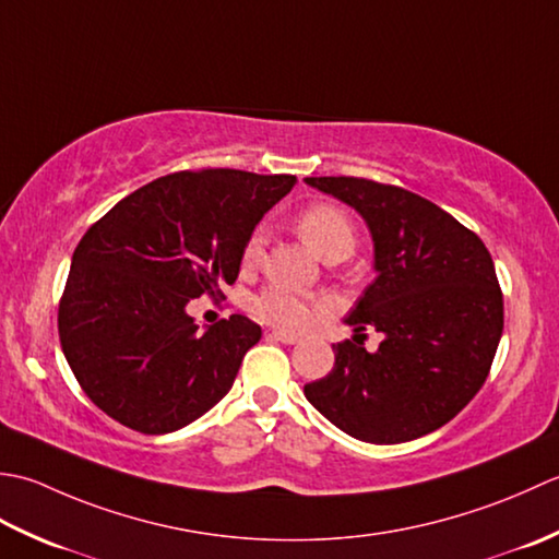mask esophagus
<instances>
[{
  "label": "esophagus",
  "instance_id": "34e87169",
  "mask_svg": "<svg viewBox=\"0 0 559 559\" xmlns=\"http://www.w3.org/2000/svg\"><path fill=\"white\" fill-rule=\"evenodd\" d=\"M270 337H272V340H277V343H284V345H294V343H299V335L287 333V330H272Z\"/></svg>",
  "mask_w": 559,
  "mask_h": 559
}]
</instances>
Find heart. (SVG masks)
<instances>
[{
	"label": "heart",
	"mask_w": 559,
	"mask_h": 559,
	"mask_svg": "<svg viewBox=\"0 0 559 559\" xmlns=\"http://www.w3.org/2000/svg\"><path fill=\"white\" fill-rule=\"evenodd\" d=\"M296 231L304 238L313 253L323 260H343L357 246V231L349 216L335 207V204H311L299 216H296ZM265 255V229H255L246 238L241 263L243 267H258ZM253 311L260 321L299 330L311 323L313 304L301 299L284 287H267L255 296Z\"/></svg>",
	"instance_id": "1"
}]
</instances>
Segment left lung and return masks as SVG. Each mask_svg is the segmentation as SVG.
Listing matches in <instances>:
<instances>
[{
	"mask_svg": "<svg viewBox=\"0 0 559 559\" xmlns=\"http://www.w3.org/2000/svg\"><path fill=\"white\" fill-rule=\"evenodd\" d=\"M355 207L373 241L376 280L345 323L355 340L383 333L376 352L335 345V367L306 383L309 403L345 435L403 443L443 427L492 367L504 301L489 250L435 202L367 178H306Z\"/></svg>",
	"mask_w": 559,
	"mask_h": 559,
	"instance_id": "obj_1",
	"label": "left lung"
}]
</instances>
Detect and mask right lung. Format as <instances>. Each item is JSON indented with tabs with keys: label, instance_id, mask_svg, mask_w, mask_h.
<instances>
[{
	"label": "right lung",
	"instance_id": "right-lung-1",
	"mask_svg": "<svg viewBox=\"0 0 559 559\" xmlns=\"http://www.w3.org/2000/svg\"><path fill=\"white\" fill-rule=\"evenodd\" d=\"M294 183L284 174L180 170L91 226L72 255L57 330L94 405L142 435H168L231 391L263 330L238 313L202 330L186 306L236 282L246 238Z\"/></svg>",
	"mask_w": 559,
	"mask_h": 559
}]
</instances>
